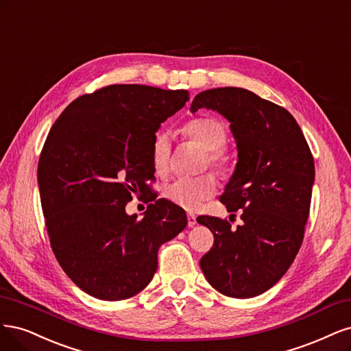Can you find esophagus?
I'll use <instances>...</instances> for the list:
<instances>
[{
  "label": "esophagus",
  "mask_w": 351,
  "mask_h": 351,
  "mask_svg": "<svg viewBox=\"0 0 351 351\" xmlns=\"http://www.w3.org/2000/svg\"><path fill=\"white\" fill-rule=\"evenodd\" d=\"M197 224V217H195V214H188V226L189 228H192V226H195Z\"/></svg>",
  "instance_id": "34e87169"
}]
</instances>
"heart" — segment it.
<instances>
[{
	"instance_id": "heart-1",
	"label": "heart",
	"mask_w": 351,
	"mask_h": 351,
	"mask_svg": "<svg viewBox=\"0 0 351 351\" xmlns=\"http://www.w3.org/2000/svg\"><path fill=\"white\" fill-rule=\"evenodd\" d=\"M189 138L198 143L207 150L206 163L211 165L220 172L228 171L233 163V156L224 145L228 140V128L224 123L213 117H199L191 119L185 128ZM172 140L167 131H159L152 143V163L157 173H165L171 165ZM216 192V179L213 175H202L197 178H176L163 189L165 198L172 204L194 211L202 202L211 198Z\"/></svg>"
}]
</instances>
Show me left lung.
<instances>
[{
  "label": "left lung",
  "instance_id": "8db88e82",
  "mask_svg": "<svg viewBox=\"0 0 351 351\" xmlns=\"http://www.w3.org/2000/svg\"><path fill=\"white\" fill-rule=\"evenodd\" d=\"M206 108L230 122L237 163L221 202L242 208V224L197 219L214 234L199 267L221 295L247 299L273 287L287 273L303 242L309 217L315 165L309 145L290 112L241 87L198 93L191 112Z\"/></svg>",
  "mask_w": 351,
  "mask_h": 351
}]
</instances>
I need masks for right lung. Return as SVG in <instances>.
<instances>
[{"mask_svg": "<svg viewBox=\"0 0 351 351\" xmlns=\"http://www.w3.org/2000/svg\"><path fill=\"white\" fill-rule=\"evenodd\" d=\"M188 100L186 90L112 84L71 101L51 128L38 166L45 223L60 265L87 295H137L159 247L186 228L185 211L167 199L140 220L125 206L150 189L154 135Z\"/></svg>", "mask_w": 351, "mask_h": 351, "instance_id": "add662e5", "label": "right lung"}]
</instances>
